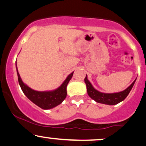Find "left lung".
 Returning a JSON list of instances; mask_svg holds the SVG:
<instances>
[{"mask_svg":"<svg viewBox=\"0 0 146 146\" xmlns=\"http://www.w3.org/2000/svg\"><path fill=\"white\" fill-rule=\"evenodd\" d=\"M135 80L136 79L127 89L121 91V92L115 93H103L99 92L98 91L95 90L93 87L91 82L88 80L87 76L84 78V82L87 85V93L90 98L95 100V102H98V103L108 104V105H116V104L120 103V102L125 100L127 97V95H129V93H130L131 90L132 89Z\"/></svg>","mask_w":146,"mask_h":146,"instance_id":"obj_1","label":"left lung"}]
</instances>
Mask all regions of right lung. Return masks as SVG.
<instances>
[{
  "label": "right lung",
  "instance_id": "obj_1",
  "mask_svg": "<svg viewBox=\"0 0 146 146\" xmlns=\"http://www.w3.org/2000/svg\"><path fill=\"white\" fill-rule=\"evenodd\" d=\"M17 72L18 82L23 93L34 104L44 110L53 108L55 106L59 105L65 100L67 95L66 87L70 80L72 77L74 73L70 74L64 82V83L55 91H48V92H39V91H34L23 83L18 73L17 68Z\"/></svg>",
  "mask_w": 146,
  "mask_h": 146
}]
</instances>
